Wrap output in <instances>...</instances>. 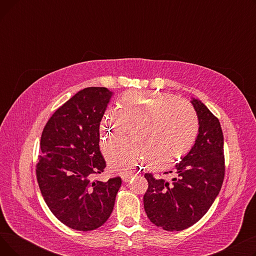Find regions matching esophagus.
Returning <instances> with one entry per match:
<instances>
[{
    "mask_svg": "<svg viewBox=\"0 0 256 256\" xmlns=\"http://www.w3.org/2000/svg\"><path fill=\"white\" fill-rule=\"evenodd\" d=\"M120 176H121V178H122V180L124 182H128L130 178H132V172H130V171H126V172H121L120 173Z\"/></svg>",
    "mask_w": 256,
    "mask_h": 256,
    "instance_id": "obj_1",
    "label": "esophagus"
}]
</instances>
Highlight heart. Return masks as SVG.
<instances>
[{"label":"heart","mask_w":256,"mask_h":256,"mask_svg":"<svg viewBox=\"0 0 256 256\" xmlns=\"http://www.w3.org/2000/svg\"><path fill=\"white\" fill-rule=\"evenodd\" d=\"M124 111L110 106L106 111L102 130L104 139L122 136L128 124H138L135 138L140 142L118 140L106 150L115 169H132L148 156L156 168L176 162L192 147L198 132V117L186 100L152 92H132L121 98Z\"/></svg>","instance_id":"heart-1"}]
</instances>
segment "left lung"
Wrapping results in <instances>:
<instances>
[{
  "instance_id": "obj_1",
  "label": "left lung",
  "mask_w": 256,
  "mask_h": 256,
  "mask_svg": "<svg viewBox=\"0 0 256 256\" xmlns=\"http://www.w3.org/2000/svg\"><path fill=\"white\" fill-rule=\"evenodd\" d=\"M198 117V135L191 150L173 171L172 182L145 173L148 189L143 197L148 219L164 230H184L202 218L218 196L224 180L223 132L216 116L192 98ZM168 173V172H165Z\"/></svg>"
}]
</instances>
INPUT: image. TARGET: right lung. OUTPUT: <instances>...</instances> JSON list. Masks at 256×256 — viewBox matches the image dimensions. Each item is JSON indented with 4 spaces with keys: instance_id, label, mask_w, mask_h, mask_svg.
<instances>
[{
    "instance_id": "add662e5",
    "label": "right lung",
    "mask_w": 256,
    "mask_h": 256,
    "mask_svg": "<svg viewBox=\"0 0 256 256\" xmlns=\"http://www.w3.org/2000/svg\"><path fill=\"white\" fill-rule=\"evenodd\" d=\"M113 92L104 87L78 91L46 124L36 166L37 182L56 218L76 230L102 226L113 210L121 178L93 180L104 172L100 124Z\"/></svg>"
}]
</instances>
